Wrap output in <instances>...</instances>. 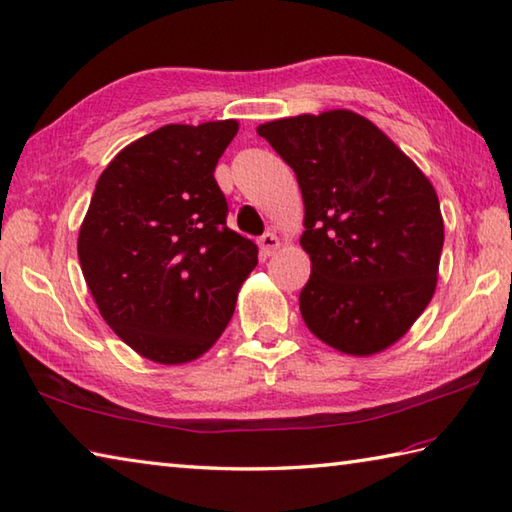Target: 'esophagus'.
<instances>
[{
  "label": "esophagus",
  "mask_w": 512,
  "mask_h": 512,
  "mask_svg": "<svg viewBox=\"0 0 512 512\" xmlns=\"http://www.w3.org/2000/svg\"><path fill=\"white\" fill-rule=\"evenodd\" d=\"M277 248H280V239H277L275 232H264V235L259 237V250H262L264 257H273L277 253Z\"/></svg>",
  "instance_id": "esophagus-1"
}]
</instances>
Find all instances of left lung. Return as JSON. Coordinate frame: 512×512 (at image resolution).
<instances>
[{
	"label": "left lung",
	"mask_w": 512,
	"mask_h": 512,
	"mask_svg": "<svg viewBox=\"0 0 512 512\" xmlns=\"http://www.w3.org/2000/svg\"><path fill=\"white\" fill-rule=\"evenodd\" d=\"M304 199L311 277L300 311L329 347L371 356L430 304L443 250L439 197L412 159L347 109L259 125Z\"/></svg>",
	"instance_id": "1"
}]
</instances>
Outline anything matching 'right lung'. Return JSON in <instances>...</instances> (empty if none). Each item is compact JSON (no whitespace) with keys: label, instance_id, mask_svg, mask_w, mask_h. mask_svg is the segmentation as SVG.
Segmentation results:
<instances>
[{"label":"right lung","instance_id":"right-lung-1","mask_svg":"<svg viewBox=\"0 0 512 512\" xmlns=\"http://www.w3.org/2000/svg\"><path fill=\"white\" fill-rule=\"evenodd\" d=\"M237 120L165 125L116 154L78 237L82 275L111 331L181 365L224 333L257 246L226 226L215 167Z\"/></svg>","mask_w":512,"mask_h":512}]
</instances>
